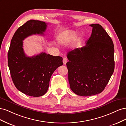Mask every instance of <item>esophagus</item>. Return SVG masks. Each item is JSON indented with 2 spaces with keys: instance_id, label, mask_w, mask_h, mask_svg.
Wrapping results in <instances>:
<instances>
[{
  "instance_id": "34e87169",
  "label": "esophagus",
  "mask_w": 126,
  "mask_h": 126,
  "mask_svg": "<svg viewBox=\"0 0 126 126\" xmlns=\"http://www.w3.org/2000/svg\"><path fill=\"white\" fill-rule=\"evenodd\" d=\"M67 62V58H66V57H64V58H63V64H66Z\"/></svg>"
}]
</instances>
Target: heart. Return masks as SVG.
I'll use <instances>...</instances> for the list:
<instances>
[{
	"mask_svg": "<svg viewBox=\"0 0 126 126\" xmlns=\"http://www.w3.org/2000/svg\"><path fill=\"white\" fill-rule=\"evenodd\" d=\"M76 36H77V33L75 32H70L69 35H67L66 34L63 33L61 36L60 37V40L61 41H70L75 39ZM80 45V42H78L77 46L78 47H79Z\"/></svg>",
	"mask_w": 126,
	"mask_h": 126,
	"instance_id": "heart-1",
	"label": "heart"
}]
</instances>
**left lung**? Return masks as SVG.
Masks as SVG:
<instances>
[{"label": "left lung", "mask_w": 126, "mask_h": 126, "mask_svg": "<svg viewBox=\"0 0 126 126\" xmlns=\"http://www.w3.org/2000/svg\"><path fill=\"white\" fill-rule=\"evenodd\" d=\"M86 45L68 52L66 65L70 89L76 94L90 96L104 90L115 68L113 41L99 24H91Z\"/></svg>", "instance_id": "8db88e82"}]
</instances>
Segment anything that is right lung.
Listing matches in <instances>:
<instances>
[{"label": "right lung", "mask_w": 126, "mask_h": 126, "mask_svg": "<svg viewBox=\"0 0 126 126\" xmlns=\"http://www.w3.org/2000/svg\"><path fill=\"white\" fill-rule=\"evenodd\" d=\"M47 24L30 20L20 26L11 40L8 53V64L11 77L17 89L32 97L43 96L48 90L53 72L63 64V58L41 52L32 57L27 56L23 41L32 35H44Z\"/></svg>", "instance_id": "1"}]
</instances>
